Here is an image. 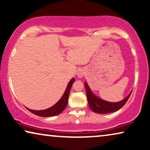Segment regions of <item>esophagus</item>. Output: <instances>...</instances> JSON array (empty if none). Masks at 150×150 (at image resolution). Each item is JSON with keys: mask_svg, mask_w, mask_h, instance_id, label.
Here are the masks:
<instances>
[{"mask_svg": "<svg viewBox=\"0 0 150 150\" xmlns=\"http://www.w3.org/2000/svg\"><path fill=\"white\" fill-rule=\"evenodd\" d=\"M77 76L78 77H81L82 76H83V73H82V72H79L77 73Z\"/></svg>", "mask_w": 150, "mask_h": 150, "instance_id": "34e87169", "label": "esophagus"}]
</instances>
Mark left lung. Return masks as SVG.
I'll return each instance as SVG.
<instances>
[{
  "label": "left lung",
  "mask_w": 150,
  "mask_h": 150,
  "mask_svg": "<svg viewBox=\"0 0 150 150\" xmlns=\"http://www.w3.org/2000/svg\"><path fill=\"white\" fill-rule=\"evenodd\" d=\"M84 86L86 88L87 99H88L89 108L93 112L98 114L110 113L118 110L126 104L132 92L131 91L129 94L121 101L118 102H110L105 101L93 94L87 82L85 83Z\"/></svg>",
  "instance_id": "8db88e82"
}]
</instances>
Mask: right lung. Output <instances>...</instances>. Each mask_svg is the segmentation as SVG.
Masks as SVG:
<instances>
[{"mask_svg": "<svg viewBox=\"0 0 150 150\" xmlns=\"http://www.w3.org/2000/svg\"><path fill=\"white\" fill-rule=\"evenodd\" d=\"M75 81V78H73V79H71V81H69L68 83L67 87L65 91H64V94L62 95V98L58 101L57 103H56L54 106L50 107V108L42 110H31V109H29L28 108H27V109L32 113L34 114V115L42 117H53V116L59 115V114H61L67 107V105L68 103V99L69 92H70V89Z\"/></svg>", "mask_w": 150, "mask_h": 150, "instance_id": "right-lung-1", "label": "right lung"}]
</instances>
